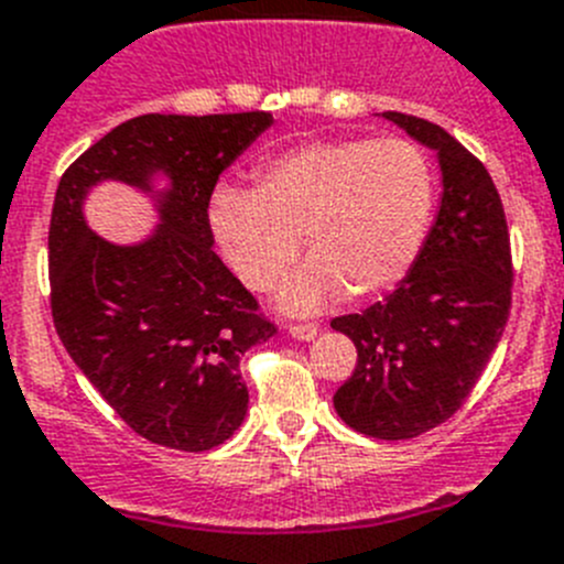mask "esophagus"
Returning a JSON list of instances; mask_svg holds the SVG:
<instances>
[{"label": "esophagus", "instance_id": "1", "mask_svg": "<svg viewBox=\"0 0 564 564\" xmlns=\"http://www.w3.org/2000/svg\"><path fill=\"white\" fill-rule=\"evenodd\" d=\"M288 333L299 340H313L318 335V324L316 322H302V324H291Z\"/></svg>", "mask_w": 564, "mask_h": 564}]
</instances>
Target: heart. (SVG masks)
<instances>
[{"label":"heart","instance_id":"heart-1","mask_svg":"<svg viewBox=\"0 0 564 564\" xmlns=\"http://www.w3.org/2000/svg\"><path fill=\"white\" fill-rule=\"evenodd\" d=\"M436 204V175L420 144L402 137L316 139L273 153L254 189L220 184L209 226L242 285L265 293L302 251L282 302L313 310L349 288L371 296L411 271Z\"/></svg>","mask_w":564,"mask_h":564}]
</instances>
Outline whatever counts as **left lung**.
<instances>
[{
	"instance_id": "8db88e82",
	"label": "left lung",
	"mask_w": 564,
	"mask_h": 564,
	"mask_svg": "<svg viewBox=\"0 0 564 564\" xmlns=\"http://www.w3.org/2000/svg\"><path fill=\"white\" fill-rule=\"evenodd\" d=\"M383 117L438 153L442 206L400 285L364 313L333 318L358 349L333 402L358 433L397 442L433 431L467 402L509 322L514 273L487 167L436 122Z\"/></svg>"
}]
</instances>
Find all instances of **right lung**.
Returning a JSON list of instances; mask_svg holds the SVG:
<instances>
[{
  "label": "right lung",
  "instance_id": "1",
  "mask_svg": "<svg viewBox=\"0 0 564 564\" xmlns=\"http://www.w3.org/2000/svg\"><path fill=\"white\" fill-rule=\"evenodd\" d=\"M273 122L268 111L142 113L108 131L61 175L50 220V307L77 369L131 431L204 453L246 420L240 355L276 324L212 251L209 198L220 173ZM163 224L137 247H113L82 220L100 180L150 192Z\"/></svg>",
  "mask_w": 564,
  "mask_h": 564
}]
</instances>
